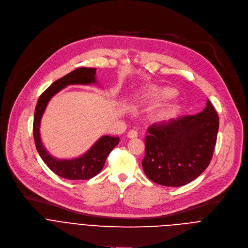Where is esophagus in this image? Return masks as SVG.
I'll use <instances>...</instances> for the list:
<instances>
[{
  "label": "esophagus",
  "instance_id": "34e87169",
  "mask_svg": "<svg viewBox=\"0 0 248 248\" xmlns=\"http://www.w3.org/2000/svg\"><path fill=\"white\" fill-rule=\"evenodd\" d=\"M129 138H136V137H138V132H137L136 130H130L128 132V135H127Z\"/></svg>",
  "mask_w": 248,
  "mask_h": 248
}]
</instances>
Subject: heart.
<instances>
[{
    "label": "heart",
    "mask_w": 248,
    "mask_h": 248,
    "mask_svg": "<svg viewBox=\"0 0 248 248\" xmlns=\"http://www.w3.org/2000/svg\"><path fill=\"white\" fill-rule=\"evenodd\" d=\"M174 94H175V92L169 88L158 90L155 93V96L159 98H170V97H172Z\"/></svg>",
    "instance_id": "obj_1"
}]
</instances>
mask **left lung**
Masks as SVG:
<instances>
[{"label":"left lung","mask_w":248,"mask_h":248,"mask_svg":"<svg viewBox=\"0 0 248 248\" xmlns=\"http://www.w3.org/2000/svg\"><path fill=\"white\" fill-rule=\"evenodd\" d=\"M217 130L218 116L209 99L198 114L153 124L145 138V174L163 186L193 181L210 164Z\"/></svg>","instance_id":"obj_1"}]
</instances>
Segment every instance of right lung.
I'll use <instances>...</instances> for the list:
<instances>
[{
    "mask_svg": "<svg viewBox=\"0 0 248 248\" xmlns=\"http://www.w3.org/2000/svg\"><path fill=\"white\" fill-rule=\"evenodd\" d=\"M94 68H78L53 84L39 96L33 120V137L36 150L47 164V167L60 177L69 180H85L95 176L101 171L105 160L115 146L119 143V137L102 136L101 138L85 154L73 159H59L52 156L44 148L40 138V121L47 103L58 92L69 85L96 84Z\"/></svg>",
    "mask_w": 248,
    "mask_h": 248,
    "instance_id": "right-lung-1",
    "label": "right lung"
}]
</instances>
